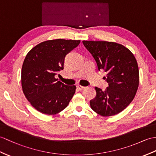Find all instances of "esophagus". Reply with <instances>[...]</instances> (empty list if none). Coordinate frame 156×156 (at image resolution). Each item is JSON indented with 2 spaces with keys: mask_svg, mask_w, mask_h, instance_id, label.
<instances>
[{
  "mask_svg": "<svg viewBox=\"0 0 156 156\" xmlns=\"http://www.w3.org/2000/svg\"><path fill=\"white\" fill-rule=\"evenodd\" d=\"M77 88L79 89V90H83V89H85V87H83V86H81V85H77Z\"/></svg>",
  "mask_w": 156,
  "mask_h": 156,
  "instance_id": "obj_1",
  "label": "esophagus"
}]
</instances>
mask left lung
<instances>
[{
    "instance_id": "8db88e82",
    "label": "left lung",
    "mask_w": 156,
    "mask_h": 156,
    "mask_svg": "<svg viewBox=\"0 0 156 156\" xmlns=\"http://www.w3.org/2000/svg\"><path fill=\"white\" fill-rule=\"evenodd\" d=\"M98 71L103 69L108 83L105 91L95 87L97 95L90 101L98 115L111 116L122 112L134 99L139 85V70L134 55L123 45L106 41H83Z\"/></svg>"
}]
</instances>
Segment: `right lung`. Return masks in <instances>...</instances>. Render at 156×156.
<instances>
[{
    "instance_id": "1",
    "label": "right lung",
    "mask_w": 156,
    "mask_h": 156,
    "mask_svg": "<svg viewBox=\"0 0 156 156\" xmlns=\"http://www.w3.org/2000/svg\"><path fill=\"white\" fill-rule=\"evenodd\" d=\"M80 41L63 39L45 41L26 55L21 71L22 90L37 111L54 115L69 105L76 87L63 84L55 75L63 69L66 55Z\"/></svg>"
}]
</instances>
